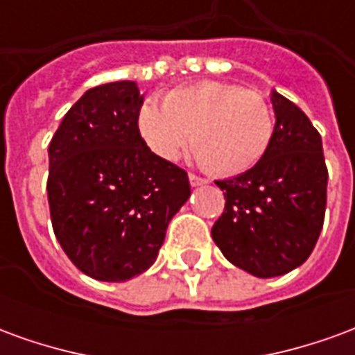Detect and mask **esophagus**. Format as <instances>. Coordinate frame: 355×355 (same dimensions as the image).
<instances>
[{"mask_svg": "<svg viewBox=\"0 0 355 355\" xmlns=\"http://www.w3.org/2000/svg\"><path fill=\"white\" fill-rule=\"evenodd\" d=\"M188 180H190V184L196 188V186H203V184H207V180H203L201 177H198V175H193V173H190L188 175Z\"/></svg>", "mask_w": 355, "mask_h": 355, "instance_id": "34e87169", "label": "esophagus"}]
</instances>
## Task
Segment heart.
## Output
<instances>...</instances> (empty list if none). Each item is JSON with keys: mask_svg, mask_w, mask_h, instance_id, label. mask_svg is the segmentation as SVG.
Returning <instances> with one entry per match:
<instances>
[{"mask_svg": "<svg viewBox=\"0 0 355 355\" xmlns=\"http://www.w3.org/2000/svg\"><path fill=\"white\" fill-rule=\"evenodd\" d=\"M140 139L163 162L188 146L201 165L220 177L253 169L274 137V114L261 94L236 85L201 83L148 101L137 117Z\"/></svg>", "mask_w": 355, "mask_h": 355, "instance_id": "b5f03b06", "label": "heart"}]
</instances>
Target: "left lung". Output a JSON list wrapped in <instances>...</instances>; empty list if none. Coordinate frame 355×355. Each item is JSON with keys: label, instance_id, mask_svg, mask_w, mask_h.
<instances>
[{"label": "left lung", "instance_id": "left-lung-1", "mask_svg": "<svg viewBox=\"0 0 355 355\" xmlns=\"http://www.w3.org/2000/svg\"><path fill=\"white\" fill-rule=\"evenodd\" d=\"M275 125L253 169L215 180L226 207L213 239L234 266L275 277L304 264L323 228L327 167L320 132L297 104L270 93Z\"/></svg>", "mask_w": 355, "mask_h": 355}]
</instances>
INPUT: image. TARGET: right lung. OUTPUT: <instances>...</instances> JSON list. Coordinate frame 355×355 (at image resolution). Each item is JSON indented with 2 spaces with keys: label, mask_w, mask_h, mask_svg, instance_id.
<instances>
[{
  "label": "right lung",
  "mask_w": 355,
  "mask_h": 355,
  "mask_svg": "<svg viewBox=\"0 0 355 355\" xmlns=\"http://www.w3.org/2000/svg\"><path fill=\"white\" fill-rule=\"evenodd\" d=\"M135 81L89 89L49 144L51 223L68 259L98 282H127L157 259L190 198L186 171L140 139Z\"/></svg>",
  "instance_id": "add662e5"
}]
</instances>
